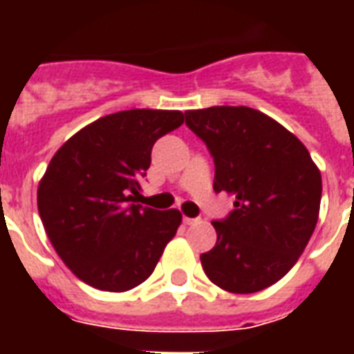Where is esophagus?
I'll use <instances>...</instances> for the list:
<instances>
[{"instance_id": "esophagus-1", "label": "esophagus", "mask_w": 354, "mask_h": 354, "mask_svg": "<svg viewBox=\"0 0 354 354\" xmlns=\"http://www.w3.org/2000/svg\"><path fill=\"white\" fill-rule=\"evenodd\" d=\"M199 222L197 218H187V216H184V223L185 225H195V223Z\"/></svg>"}]
</instances>
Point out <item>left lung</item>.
I'll use <instances>...</instances> for the list:
<instances>
[{"mask_svg":"<svg viewBox=\"0 0 354 354\" xmlns=\"http://www.w3.org/2000/svg\"><path fill=\"white\" fill-rule=\"evenodd\" d=\"M185 124L214 159V192L235 197L218 241L201 254L216 286L252 294L294 267L319 220L322 180L307 147L266 113L246 106L185 111Z\"/></svg>","mask_w":354,"mask_h":354,"instance_id":"obj_1","label":"left lung"}]
</instances>
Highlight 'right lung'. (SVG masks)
Masks as SVG:
<instances>
[{"mask_svg":"<svg viewBox=\"0 0 354 354\" xmlns=\"http://www.w3.org/2000/svg\"><path fill=\"white\" fill-rule=\"evenodd\" d=\"M184 123L178 109H127L75 132L50 159L37 210L50 245L93 288L127 292L153 273L182 214L136 205L151 147Z\"/></svg>","mask_w":354,"mask_h":354,"instance_id":"right-lung-1","label":"right lung"}]
</instances>
